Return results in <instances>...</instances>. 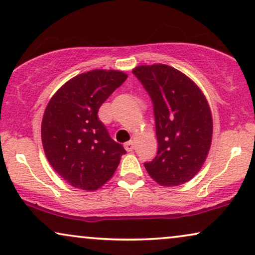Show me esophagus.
<instances>
[{"mask_svg":"<svg viewBox=\"0 0 255 255\" xmlns=\"http://www.w3.org/2000/svg\"><path fill=\"white\" fill-rule=\"evenodd\" d=\"M125 149L127 151H133L134 149V142L133 141H129V142H126L125 143Z\"/></svg>","mask_w":255,"mask_h":255,"instance_id":"1","label":"esophagus"}]
</instances>
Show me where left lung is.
<instances>
[{"label":"left lung","instance_id":"obj_1","mask_svg":"<svg viewBox=\"0 0 255 255\" xmlns=\"http://www.w3.org/2000/svg\"><path fill=\"white\" fill-rule=\"evenodd\" d=\"M133 73L154 105L158 150L144 167L159 185L184 184L201 170L211 147L208 100L188 76L165 64L136 66Z\"/></svg>","mask_w":255,"mask_h":255}]
</instances>
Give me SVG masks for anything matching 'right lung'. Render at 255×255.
Here are the masks:
<instances>
[{
	"label": "right lung",
	"mask_w": 255,
	"mask_h": 255,
	"mask_svg": "<svg viewBox=\"0 0 255 255\" xmlns=\"http://www.w3.org/2000/svg\"><path fill=\"white\" fill-rule=\"evenodd\" d=\"M127 77L115 70L78 74L47 104L40 130L44 152L54 171L74 188H101L113 177L126 154L111 138L98 111Z\"/></svg>",
	"instance_id": "add662e5"
}]
</instances>
